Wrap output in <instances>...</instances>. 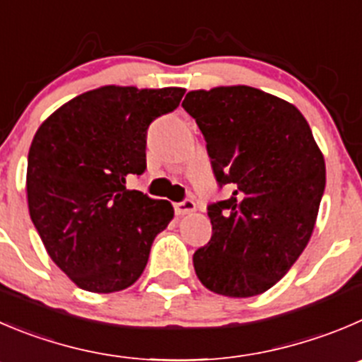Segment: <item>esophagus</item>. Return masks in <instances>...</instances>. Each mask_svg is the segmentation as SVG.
<instances>
[{"instance_id": "esophagus-1", "label": "esophagus", "mask_w": 362, "mask_h": 362, "mask_svg": "<svg viewBox=\"0 0 362 362\" xmlns=\"http://www.w3.org/2000/svg\"><path fill=\"white\" fill-rule=\"evenodd\" d=\"M174 209H175V215L185 216V215H190V213H194L195 209H197V206H195V202L192 201V199H187V201H183V202H175Z\"/></svg>"}]
</instances>
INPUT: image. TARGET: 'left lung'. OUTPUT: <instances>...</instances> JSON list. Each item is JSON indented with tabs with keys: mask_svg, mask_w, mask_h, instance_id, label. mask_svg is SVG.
I'll use <instances>...</instances> for the list:
<instances>
[{
	"mask_svg": "<svg viewBox=\"0 0 362 362\" xmlns=\"http://www.w3.org/2000/svg\"><path fill=\"white\" fill-rule=\"evenodd\" d=\"M183 108L206 139L229 201L208 208L213 235L194 254L199 281L223 297H254L288 274L311 240L325 160L297 106L247 85L192 90Z\"/></svg>",
	"mask_w": 362,
	"mask_h": 362,
	"instance_id": "obj_1",
	"label": "left lung"
}]
</instances>
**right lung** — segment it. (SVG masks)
Listing matches in <instances>:
<instances>
[{"instance_id": "1", "label": "right lung", "mask_w": 362, "mask_h": 362, "mask_svg": "<svg viewBox=\"0 0 362 362\" xmlns=\"http://www.w3.org/2000/svg\"><path fill=\"white\" fill-rule=\"evenodd\" d=\"M185 88L106 85L62 105L28 153L32 222L58 268L81 290L113 293L142 275L168 201L127 190L146 170L147 127L179 106Z\"/></svg>"}]
</instances>
